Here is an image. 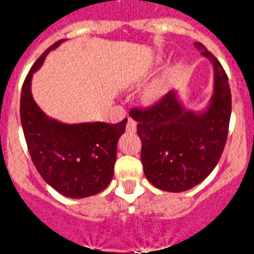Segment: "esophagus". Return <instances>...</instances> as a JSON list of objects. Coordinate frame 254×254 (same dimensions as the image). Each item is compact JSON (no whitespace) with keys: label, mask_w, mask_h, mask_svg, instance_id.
I'll return each mask as SVG.
<instances>
[{"label":"esophagus","mask_w":254,"mask_h":254,"mask_svg":"<svg viewBox=\"0 0 254 254\" xmlns=\"http://www.w3.org/2000/svg\"><path fill=\"white\" fill-rule=\"evenodd\" d=\"M136 129H137V123H136V121H133L132 118H128V122H127V131L136 132Z\"/></svg>","instance_id":"1"}]
</instances>
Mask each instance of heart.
<instances>
[{
    "label": "heart",
    "instance_id": "1",
    "mask_svg": "<svg viewBox=\"0 0 254 254\" xmlns=\"http://www.w3.org/2000/svg\"><path fill=\"white\" fill-rule=\"evenodd\" d=\"M165 94H167V85H165L163 80H158V81L152 82L146 91L147 99L152 100V102L160 100Z\"/></svg>",
    "mask_w": 254,
    "mask_h": 254
}]
</instances>
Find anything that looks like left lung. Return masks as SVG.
Returning <instances> with one entry per match:
<instances>
[{"label": "left lung", "mask_w": 254, "mask_h": 254, "mask_svg": "<svg viewBox=\"0 0 254 254\" xmlns=\"http://www.w3.org/2000/svg\"><path fill=\"white\" fill-rule=\"evenodd\" d=\"M194 47L214 67V93L202 111L185 107L172 90L146 109H132L142 142L141 161L147 181L167 192H183L210 174L225 147L232 93L223 66L202 43Z\"/></svg>", "instance_id": "8db88e82"}]
</instances>
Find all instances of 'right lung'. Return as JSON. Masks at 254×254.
Here are the masks:
<instances>
[{
  "label": "right lung",
  "mask_w": 254,
  "mask_h": 254,
  "mask_svg": "<svg viewBox=\"0 0 254 254\" xmlns=\"http://www.w3.org/2000/svg\"><path fill=\"white\" fill-rule=\"evenodd\" d=\"M56 42L37 60L22 85L20 120L31 160L42 178L69 198H85L108 187L114 174L117 143L125 133L127 118L116 125L104 122H60L47 116L31 94L33 75Z\"/></svg>",
  "instance_id": "add662e5"
}]
</instances>
